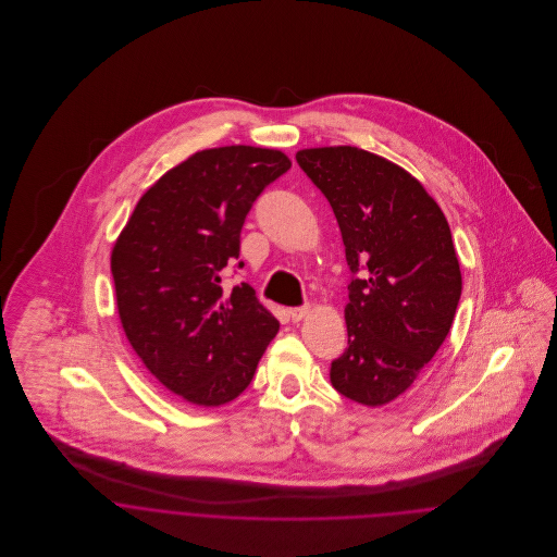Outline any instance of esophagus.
<instances>
[{"label":"esophagus","instance_id":"34e87169","mask_svg":"<svg viewBox=\"0 0 557 557\" xmlns=\"http://www.w3.org/2000/svg\"><path fill=\"white\" fill-rule=\"evenodd\" d=\"M307 313H309V307H298V309H289L287 315H289L292 321H300Z\"/></svg>","mask_w":557,"mask_h":557}]
</instances>
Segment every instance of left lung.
<instances>
[{
    "label": "left lung",
    "instance_id": "left-lung-1",
    "mask_svg": "<svg viewBox=\"0 0 557 557\" xmlns=\"http://www.w3.org/2000/svg\"><path fill=\"white\" fill-rule=\"evenodd\" d=\"M330 201L351 270L347 349L330 382L377 407L403 395L450 332L461 270L448 221L395 162L351 146L296 154Z\"/></svg>",
    "mask_w": 557,
    "mask_h": 557
}]
</instances>
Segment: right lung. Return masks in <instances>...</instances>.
<instances>
[{
  "instance_id": "right-lung-1",
  "label": "right lung",
  "mask_w": 557,
  "mask_h": 557,
  "mask_svg": "<svg viewBox=\"0 0 557 557\" xmlns=\"http://www.w3.org/2000/svg\"><path fill=\"white\" fill-rule=\"evenodd\" d=\"M292 166L278 150H201L148 188L111 252L122 327L173 395L216 407L242 395L278 332L248 283L232 294L223 270L239 259L255 199Z\"/></svg>"
}]
</instances>
